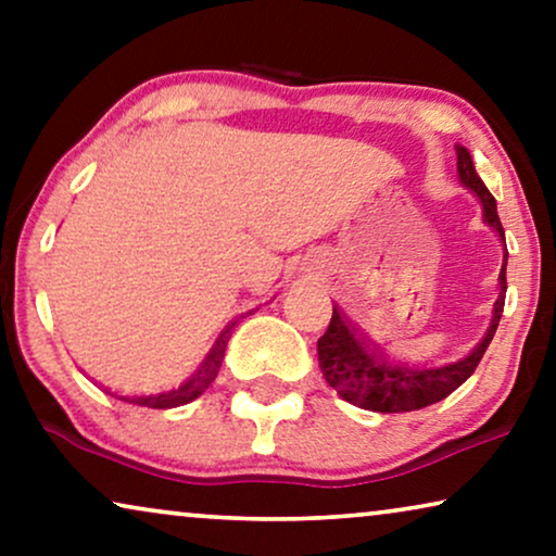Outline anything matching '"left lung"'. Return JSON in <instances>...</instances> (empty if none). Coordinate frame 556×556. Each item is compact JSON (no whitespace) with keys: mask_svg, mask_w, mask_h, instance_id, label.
Masks as SVG:
<instances>
[{"mask_svg":"<svg viewBox=\"0 0 556 556\" xmlns=\"http://www.w3.org/2000/svg\"><path fill=\"white\" fill-rule=\"evenodd\" d=\"M458 154V177L460 185L468 187L483 207V219L504 238V227H501L496 200L478 177L473 156L466 147H455ZM501 293L493 303L491 326L485 329L483 339L470 349L460 359L435 364V367H420V364H405L390 359L369 341H364L356 333L339 308H333L331 324L321 339H318V367H321L326 382L337 390L341 400L352 402L362 409L371 413H413L435 402L445 400L447 394L458 390L466 379L473 375L478 362L483 359L485 349H489L493 333L498 329L501 314H504L506 301V265L498 273Z\"/></svg>","mask_w":556,"mask_h":556,"instance_id":"8db88e82","label":"left lung"}]
</instances>
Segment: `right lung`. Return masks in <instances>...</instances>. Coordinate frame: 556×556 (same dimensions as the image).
I'll list each match as a JSON object with an SVG mask.
<instances>
[{"label":"right lung","instance_id":"add662e5","mask_svg":"<svg viewBox=\"0 0 556 556\" xmlns=\"http://www.w3.org/2000/svg\"><path fill=\"white\" fill-rule=\"evenodd\" d=\"M232 326H227V329L219 333L217 341L212 344V349L207 352V356H204V359L200 362V367L194 369V375L185 379V382H181L179 387H174V390H166V392L134 394V397H121V400L128 402V405H141V407H154V409L179 407V405H187V402L197 400L212 382H215L217 371H219V367H223L225 349H227V341H230Z\"/></svg>","mask_w":556,"mask_h":556}]
</instances>
